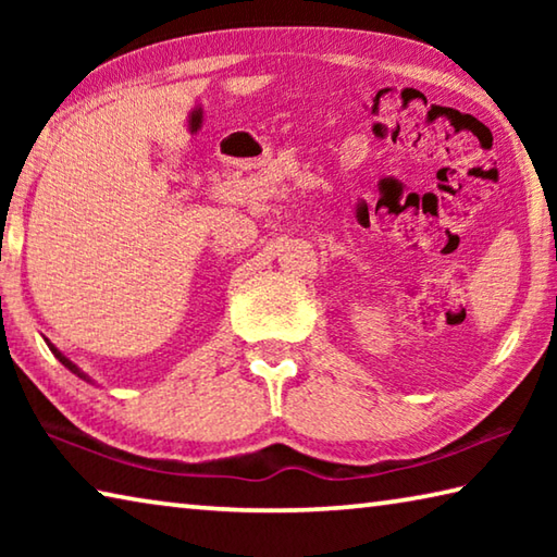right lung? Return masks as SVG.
Instances as JSON below:
<instances>
[{
    "label": "right lung",
    "mask_w": 557,
    "mask_h": 557,
    "mask_svg": "<svg viewBox=\"0 0 557 557\" xmlns=\"http://www.w3.org/2000/svg\"><path fill=\"white\" fill-rule=\"evenodd\" d=\"M46 344H49V342H46ZM49 348H51V354L55 356V358H59V361L65 366V369H69L71 373H75V375H78V379H83V381H88V383H92L90 381V375H86V373H83L81 369H78V366H75L73 361H71V358H65L61 351H59V348H55L53 344H49Z\"/></svg>",
    "instance_id": "right-lung-1"
}]
</instances>
